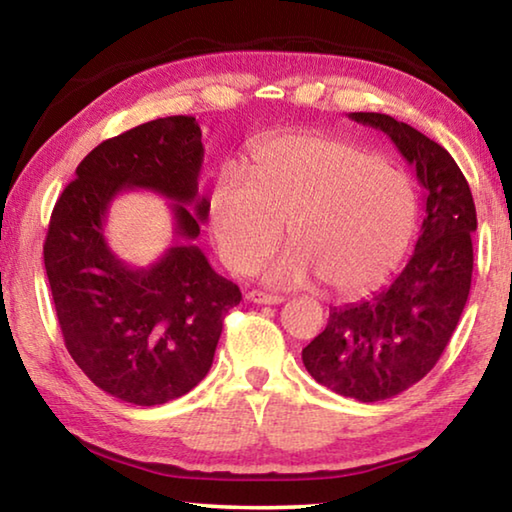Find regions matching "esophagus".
<instances>
[{"instance_id": "obj_1", "label": "esophagus", "mask_w": 512, "mask_h": 512, "mask_svg": "<svg viewBox=\"0 0 512 512\" xmlns=\"http://www.w3.org/2000/svg\"><path fill=\"white\" fill-rule=\"evenodd\" d=\"M246 298L250 302H255V305H280V302H284L282 296H271V293L264 291H248Z\"/></svg>"}]
</instances>
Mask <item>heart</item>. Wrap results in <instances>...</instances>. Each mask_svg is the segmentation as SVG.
<instances>
[{"mask_svg": "<svg viewBox=\"0 0 512 512\" xmlns=\"http://www.w3.org/2000/svg\"><path fill=\"white\" fill-rule=\"evenodd\" d=\"M248 176L223 173L207 205L219 255L237 273L255 271L289 221L293 244L268 264L266 282L293 287L318 275L357 296L400 264L413 239L411 178L343 137H277L253 153Z\"/></svg>", "mask_w": 512, "mask_h": 512, "instance_id": "heart-1", "label": "heart"}]
</instances>
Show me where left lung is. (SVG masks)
Masks as SVG:
<instances>
[{"label":"left lung","instance_id":"8db88e82","mask_svg":"<svg viewBox=\"0 0 512 512\" xmlns=\"http://www.w3.org/2000/svg\"><path fill=\"white\" fill-rule=\"evenodd\" d=\"M348 117L391 137L424 189L420 237L404 271L372 298L329 309L327 327L302 350L318 384L370 404L418 384L445 352L470 296L476 210L443 146L381 112Z\"/></svg>","mask_w":512,"mask_h":512}]
</instances>
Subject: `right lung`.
Masks as SVG:
<instances>
[{
  "mask_svg": "<svg viewBox=\"0 0 512 512\" xmlns=\"http://www.w3.org/2000/svg\"><path fill=\"white\" fill-rule=\"evenodd\" d=\"M203 153L194 117L146 121L85 155L51 212L45 268L67 352L121 402L153 406L192 391L241 300L194 244L210 216L198 194ZM133 188L172 201L174 241L149 267L126 265L105 239L111 201Z\"/></svg>",
  "mask_w": 512,
  "mask_h": 512,
  "instance_id": "add662e5",
  "label": "right lung"
}]
</instances>
